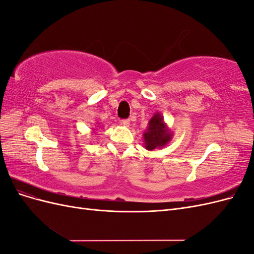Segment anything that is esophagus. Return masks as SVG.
<instances>
[{"mask_svg": "<svg viewBox=\"0 0 254 254\" xmlns=\"http://www.w3.org/2000/svg\"><path fill=\"white\" fill-rule=\"evenodd\" d=\"M120 123H121V125L128 127V126H129V124H130V121H129V120H122Z\"/></svg>", "mask_w": 254, "mask_h": 254, "instance_id": "esophagus-1", "label": "esophagus"}]
</instances>
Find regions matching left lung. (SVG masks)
<instances>
[{
    "label": "left lung",
    "instance_id": "left-lung-1",
    "mask_svg": "<svg viewBox=\"0 0 254 254\" xmlns=\"http://www.w3.org/2000/svg\"><path fill=\"white\" fill-rule=\"evenodd\" d=\"M172 139V134L168 131L163 118L160 114H155L149 121L147 131L144 133L145 147L153 150L157 147H163Z\"/></svg>",
    "mask_w": 254,
    "mask_h": 254
}]
</instances>
